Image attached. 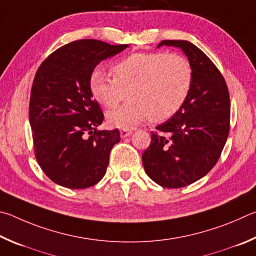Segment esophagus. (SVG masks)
Listing matches in <instances>:
<instances>
[{
	"label": "esophagus",
	"instance_id": "1",
	"mask_svg": "<svg viewBox=\"0 0 256 256\" xmlns=\"http://www.w3.org/2000/svg\"><path fill=\"white\" fill-rule=\"evenodd\" d=\"M132 134V130H130V129H121L120 130L121 138H126V137L130 136Z\"/></svg>",
	"mask_w": 256,
	"mask_h": 256
}]
</instances>
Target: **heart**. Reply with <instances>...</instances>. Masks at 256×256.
Wrapping results in <instances>:
<instances>
[{
    "instance_id": "obj_1",
    "label": "heart",
    "mask_w": 256,
    "mask_h": 256,
    "mask_svg": "<svg viewBox=\"0 0 256 256\" xmlns=\"http://www.w3.org/2000/svg\"><path fill=\"white\" fill-rule=\"evenodd\" d=\"M114 78L102 70L90 76L94 98L106 108L114 106L127 92L129 101L108 111L116 127L128 129L150 118L160 122L184 104L192 85V66L180 54L137 52L112 66Z\"/></svg>"
}]
</instances>
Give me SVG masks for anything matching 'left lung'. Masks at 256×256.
<instances>
[{"mask_svg":"<svg viewBox=\"0 0 256 256\" xmlns=\"http://www.w3.org/2000/svg\"><path fill=\"white\" fill-rule=\"evenodd\" d=\"M181 48L192 66V85L184 104L152 132L142 165L152 180L168 189L204 178L218 162L230 134V93L210 58L186 40H163L158 47Z\"/></svg>","mask_w":256,"mask_h":256,"instance_id":"obj_1","label":"left lung"}]
</instances>
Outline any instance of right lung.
<instances>
[{
	"label": "right lung",
	"mask_w": 256,
	"mask_h": 256,
	"mask_svg": "<svg viewBox=\"0 0 256 256\" xmlns=\"http://www.w3.org/2000/svg\"><path fill=\"white\" fill-rule=\"evenodd\" d=\"M127 47L76 40L39 66L31 88L29 120L36 158L56 184L85 189L104 176L120 132L98 130L104 116L90 90V76L101 60Z\"/></svg>",
	"instance_id": "right-lung-1"
}]
</instances>
